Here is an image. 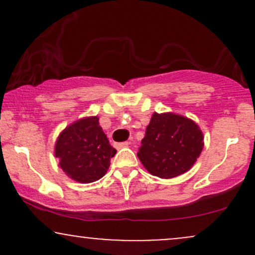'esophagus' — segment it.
<instances>
[{
  "label": "esophagus",
  "mask_w": 255,
  "mask_h": 255,
  "mask_svg": "<svg viewBox=\"0 0 255 255\" xmlns=\"http://www.w3.org/2000/svg\"><path fill=\"white\" fill-rule=\"evenodd\" d=\"M128 145H129V142H128V141L116 142V144H115V147H116V148H124V147H127Z\"/></svg>",
  "instance_id": "34e87169"
}]
</instances>
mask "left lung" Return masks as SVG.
Wrapping results in <instances>:
<instances>
[{
  "label": "left lung",
  "instance_id": "1",
  "mask_svg": "<svg viewBox=\"0 0 255 255\" xmlns=\"http://www.w3.org/2000/svg\"><path fill=\"white\" fill-rule=\"evenodd\" d=\"M203 147V133L195 122L176 114L154 113L137 157L150 174L171 178L188 171Z\"/></svg>",
  "mask_w": 255,
  "mask_h": 255
}]
</instances>
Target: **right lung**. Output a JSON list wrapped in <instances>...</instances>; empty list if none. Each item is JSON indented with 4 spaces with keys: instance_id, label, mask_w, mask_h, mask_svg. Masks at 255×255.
<instances>
[{
    "instance_id": "obj_1",
    "label": "right lung",
    "mask_w": 255,
    "mask_h": 255,
    "mask_svg": "<svg viewBox=\"0 0 255 255\" xmlns=\"http://www.w3.org/2000/svg\"><path fill=\"white\" fill-rule=\"evenodd\" d=\"M98 120L97 116L86 118L68 126L55 146L62 170L78 182L90 183L103 177L116 154Z\"/></svg>"
}]
</instances>
